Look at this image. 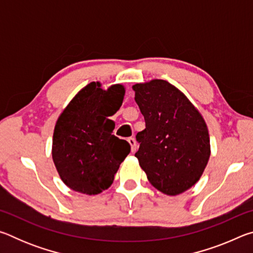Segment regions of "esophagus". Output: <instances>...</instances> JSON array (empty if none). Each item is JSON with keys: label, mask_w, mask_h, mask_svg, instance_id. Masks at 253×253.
I'll use <instances>...</instances> for the list:
<instances>
[{"label": "esophagus", "mask_w": 253, "mask_h": 253, "mask_svg": "<svg viewBox=\"0 0 253 253\" xmlns=\"http://www.w3.org/2000/svg\"><path fill=\"white\" fill-rule=\"evenodd\" d=\"M128 143H129L130 145V148H131V152L135 153L136 149H137V145H136V140L135 138H132V137H130V138H128Z\"/></svg>", "instance_id": "esophagus-1"}]
</instances>
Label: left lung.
<instances>
[{"mask_svg":"<svg viewBox=\"0 0 253 253\" xmlns=\"http://www.w3.org/2000/svg\"><path fill=\"white\" fill-rule=\"evenodd\" d=\"M146 128L136 135L135 156L152 185L166 195L187 191L202 176L211 147L208 126L195 106L169 81L132 85Z\"/></svg>","mask_w":253,"mask_h":253,"instance_id":"1","label":"left lung"}]
</instances>
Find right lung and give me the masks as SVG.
Listing matches in <instances>:
<instances>
[{
	"label": "right lung",
	"mask_w": 253,
	"mask_h": 253,
	"mask_svg": "<svg viewBox=\"0 0 253 253\" xmlns=\"http://www.w3.org/2000/svg\"><path fill=\"white\" fill-rule=\"evenodd\" d=\"M125 96L123 84L105 90L90 83L72 98L54 126L52 160L60 178L71 190L96 195L113 184L119 165L130 152L126 140L113 135Z\"/></svg>",
	"instance_id": "right-lung-1"
}]
</instances>
